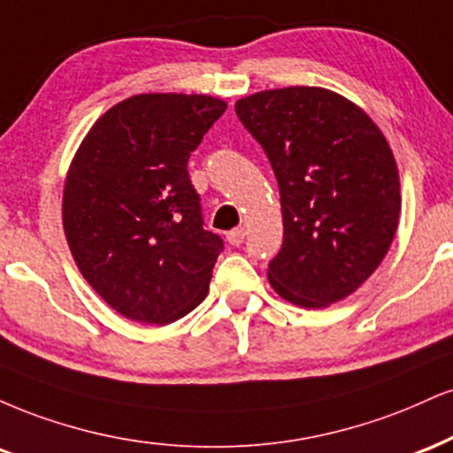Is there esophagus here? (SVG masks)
I'll return each instance as SVG.
<instances>
[{"mask_svg":"<svg viewBox=\"0 0 453 453\" xmlns=\"http://www.w3.org/2000/svg\"><path fill=\"white\" fill-rule=\"evenodd\" d=\"M243 239H246V228L243 226H237V228H233V231L226 233V242L231 243V246H242Z\"/></svg>","mask_w":453,"mask_h":453,"instance_id":"esophagus-1","label":"esophagus"}]
</instances>
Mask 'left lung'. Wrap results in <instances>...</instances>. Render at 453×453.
<instances>
[{"instance_id":"8db88e82","label":"left lung","mask_w":453,"mask_h":453,"mask_svg":"<svg viewBox=\"0 0 453 453\" xmlns=\"http://www.w3.org/2000/svg\"><path fill=\"white\" fill-rule=\"evenodd\" d=\"M280 186L284 243L267 278L295 305L326 307L384 260L401 211L396 161L384 133L333 90H263L235 104Z\"/></svg>"}]
</instances>
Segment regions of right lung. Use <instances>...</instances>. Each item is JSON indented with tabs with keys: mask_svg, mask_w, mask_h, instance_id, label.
<instances>
[{
	"mask_svg": "<svg viewBox=\"0 0 453 453\" xmlns=\"http://www.w3.org/2000/svg\"><path fill=\"white\" fill-rule=\"evenodd\" d=\"M225 110L207 95H135L105 111L73 157L63 190L69 250L129 320L175 322L210 290L225 242L203 226L188 158Z\"/></svg>",
	"mask_w": 453,
	"mask_h": 453,
	"instance_id": "right-lung-1",
	"label": "right lung"
}]
</instances>
